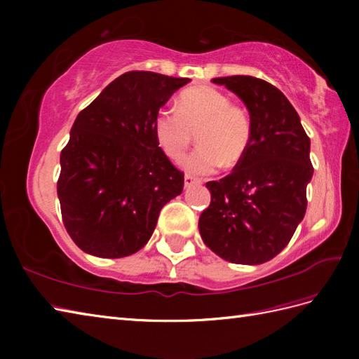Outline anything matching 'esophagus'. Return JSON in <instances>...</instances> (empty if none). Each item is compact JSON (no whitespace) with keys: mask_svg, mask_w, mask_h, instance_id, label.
<instances>
[{"mask_svg":"<svg viewBox=\"0 0 359 359\" xmlns=\"http://www.w3.org/2000/svg\"><path fill=\"white\" fill-rule=\"evenodd\" d=\"M197 182H199V180L194 179L193 175H189V174L185 175V187H187V188H188V187H193L194 184H197Z\"/></svg>","mask_w":359,"mask_h":359,"instance_id":"esophagus-1","label":"esophagus"}]
</instances>
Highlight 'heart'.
Listing matches in <instances>:
<instances>
[{"instance_id":"heart-1","label":"heart","mask_w":359,"mask_h":359,"mask_svg":"<svg viewBox=\"0 0 359 359\" xmlns=\"http://www.w3.org/2000/svg\"><path fill=\"white\" fill-rule=\"evenodd\" d=\"M154 133L165 154L175 162L184 158L196 134L201 147L185 160V168L193 174H211L220 165L233 168L241 162L253 126L243 106L231 103L222 90L199 86L179 95L177 111L157 114Z\"/></svg>"}]
</instances>
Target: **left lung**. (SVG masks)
<instances>
[{"instance_id":"8db88e82","label":"left lung","mask_w":359,"mask_h":359,"mask_svg":"<svg viewBox=\"0 0 359 359\" xmlns=\"http://www.w3.org/2000/svg\"><path fill=\"white\" fill-rule=\"evenodd\" d=\"M247 104L251 140L231 174L207 182L208 208L199 231L211 251L233 264L270 261L292 239L307 210L313 175L310 139L280 90L251 75L212 79Z\"/></svg>"}]
</instances>
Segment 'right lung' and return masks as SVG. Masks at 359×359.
I'll use <instances>...</instances> for the list:
<instances>
[{
    "mask_svg": "<svg viewBox=\"0 0 359 359\" xmlns=\"http://www.w3.org/2000/svg\"><path fill=\"white\" fill-rule=\"evenodd\" d=\"M189 79L131 71L80 111L62 149L57 193L66 231L98 257L147 245L163 205L184 189V172L158 147V109Z\"/></svg>",
    "mask_w": 359,
    "mask_h": 359,
    "instance_id": "obj_1",
    "label": "right lung"
}]
</instances>
